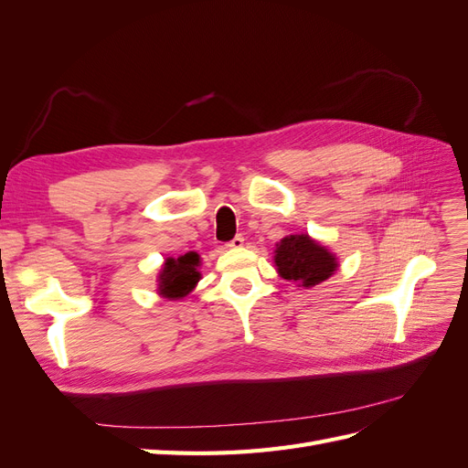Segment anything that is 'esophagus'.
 Listing matches in <instances>:
<instances>
[{"label": "esophagus", "instance_id": "34e87169", "mask_svg": "<svg viewBox=\"0 0 468 468\" xmlns=\"http://www.w3.org/2000/svg\"><path fill=\"white\" fill-rule=\"evenodd\" d=\"M244 244H246V242H244V236H242V234H238V236L232 239V242H229L226 246L232 248V250H238V248H242Z\"/></svg>", "mask_w": 468, "mask_h": 468}]
</instances>
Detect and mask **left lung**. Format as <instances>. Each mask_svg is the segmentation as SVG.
<instances>
[{"label": "left lung", "mask_w": 468, "mask_h": 468, "mask_svg": "<svg viewBox=\"0 0 468 468\" xmlns=\"http://www.w3.org/2000/svg\"><path fill=\"white\" fill-rule=\"evenodd\" d=\"M273 263L279 277L304 289L320 285L339 267L335 253L308 234H291L277 242Z\"/></svg>", "instance_id": "1"}]
</instances>
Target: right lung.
<instances>
[{"label": "right lung", "mask_w": 468, "mask_h": 468, "mask_svg": "<svg viewBox=\"0 0 468 468\" xmlns=\"http://www.w3.org/2000/svg\"><path fill=\"white\" fill-rule=\"evenodd\" d=\"M199 267L201 256L197 251H187L186 256H179L177 260L167 258L162 263L158 279H155V282H158L155 292L167 301H181L201 281Z\"/></svg>", "instance_id": "1"}]
</instances>
